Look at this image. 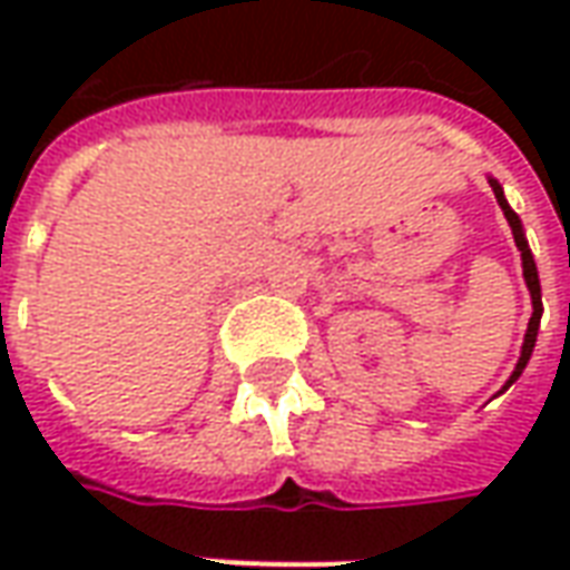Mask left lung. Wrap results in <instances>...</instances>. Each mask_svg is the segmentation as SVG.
<instances>
[{"label":"left lung","instance_id":"1","mask_svg":"<svg viewBox=\"0 0 570 570\" xmlns=\"http://www.w3.org/2000/svg\"><path fill=\"white\" fill-rule=\"evenodd\" d=\"M489 186L491 191H494V198H498V204H501L503 216H507V223H510V228H513V240L515 247H519V253H522V277H525V286L528 293H531V321H528V330H525V342H522V354H519V363H515L513 375L507 379V384H503V391L510 387V384L522 375V370L528 366V360H531V351H534V342H538V330H540V314H543V302H540V281H538V265H534V256H531V249H528V240H525V232H522V219L515 216L513 207L507 204V198H503V188L498 179H491L489 176Z\"/></svg>","mask_w":570,"mask_h":570}]
</instances>
